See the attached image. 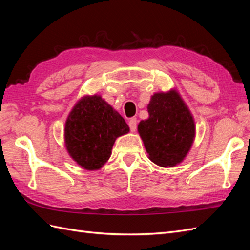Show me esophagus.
<instances>
[{"mask_svg":"<svg viewBox=\"0 0 250 250\" xmlns=\"http://www.w3.org/2000/svg\"><path fill=\"white\" fill-rule=\"evenodd\" d=\"M128 125H129V128H130V130L132 132L137 130V127H138V121H137V119L131 118L129 120V122H128Z\"/></svg>","mask_w":250,"mask_h":250,"instance_id":"obj_1","label":"esophagus"}]
</instances>
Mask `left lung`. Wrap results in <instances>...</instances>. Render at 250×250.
I'll return each mask as SVG.
<instances>
[{
    "label": "left lung",
    "instance_id": "1",
    "mask_svg": "<svg viewBox=\"0 0 250 250\" xmlns=\"http://www.w3.org/2000/svg\"><path fill=\"white\" fill-rule=\"evenodd\" d=\"M149 118L138 130L149 158L161 167H173L184 161L195 138L190 110L175 90L157 93L148 104Z\"/></svg>",
    "mask_w": 250,
    "mask_h": 250
}]
</instances>
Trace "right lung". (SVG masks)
Listing matches in <instances>:
<instances>
[{
	"label": "right lung",
	"mask_w": 250,
	"mask_h": 250,
	"mask_svg": "<svg viewBox=\"0 0 250 250\" xmlns=\"http://www.w3.org/2000/svg\"><path fill=\"white\" fill-rule=\"evenodd\" d=\"M129 132L125 120L100 96H86L75 105L65 122L67 152L86 170H98L108 161L115 141Z\"/></svg>",
	"instance_id": "1"
}]
</instances>
